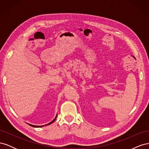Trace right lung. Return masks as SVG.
Here are the masks:
<instances>
[{
	"label": "right lung",
	"instance_id": "1",
	"mask_svg": "<svg viewBox=\"0 0 149 149\" xmlns=\"http://www.w3.org/2000/svg\"><path fill=\"white\" fill-rule=\"evenodd\" d=\"M56 117H57V115L56 116V117H55V118L54 119L51 123H48V124H46V125H31V124H29V125H30V126H31V127H43V126H45V125H49V124H51L52 123H54V121H55V120H56Z\"/></svg>",
	"mask_w": 149,
	"mask_h": 149
}]
</instances>
